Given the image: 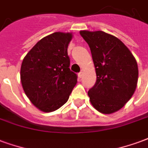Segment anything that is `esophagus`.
<instances>
[{"mask_svg":"<svg viewBox=\"0 0 148 148\" xmlns=\"http://www.w3.org/2000/svg\"><path fill=\"white\" fill-rule=\"evenodd\" d=\"M83 75V72H80L79 74H78V77H80V78H82V77Z\"/></svg>","mask_w":148,"mask_h":148,"instance_id":"esophagus-1","label":"esophagus"}]
</instances>
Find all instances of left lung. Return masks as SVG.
<instances>
[{
	"instance_id": "1",
	"label": "left lung",
	"mask_w": 148,
	"mask_h": 148,
	"mask_svg": "<svg viewBox=\"0 0 148 148\" xmlns=\"http://www.w3.org/2000/svg\"><path fill=\"white\" fill-rule=\"evenodd\" d=\"M96 69V82L88 92L94 108L112 114L132 96L138 81V66L132 52L119 38L103 31L82 30Z\"/></svg>"
}]
</instances>
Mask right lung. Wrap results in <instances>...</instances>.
<instances>
[{
	"label": "right lung",
	"mask_w": 148,
	"mask_h": 148,
	"mask_svg": "<svg viewBox=\"0 0 148 148\" xmlns=\"http://www.w3.org/2000/svg\"><path fill=\"white\" fill-rule=\"evenodd\" d=\"M72 37V33L48 35L23 60V88L30 102L41 111L52 112L61 108L77 84V74L69 68L67 48Z\"/></svg>",
	"instance_id": "add662e5"
}]
</instances>
